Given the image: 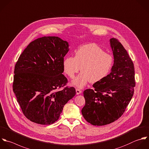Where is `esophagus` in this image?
Returning a JSON list of instances; mask_svg holds the SVG:
<instances>
[{
    "mask_svg": "<svg viewBox=\"0 0 149 149\" xmlns=\"http://www.w3.org/2000/svg\"><path fill=\"white\" fill-rule=\"evenodd\" d=\"M76 93H77V95H79V94H80V93H82V91L80 90V89H78V88H77V89H76Z\"/></svg>",
    "mask_w": 149,
    "mask_h": 149,
    "instance_id": "34e87169",
    "label": "esophagus"
}]
</instances>
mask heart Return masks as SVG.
Wrapping results in <instances>:
<instances>
[{"label":"heart","instance_id":"obj_1","mask_svg":"<svg viewBox=\"0 0 149 149\" xmlns=\"http://www.w3.org/2000/svg\"><path fill=\"white\" fill-rule=\"evenodd\" d=\"M113 57L95 44L85 45L75 53V56L65 57L63 63L64 73L74 78L81 69L82 72L72 81L78 88L84 87L91 81L96 83L104 79L110 72Z\"/></svg>","mask_w":149,"mask_h":149}]
</instances>
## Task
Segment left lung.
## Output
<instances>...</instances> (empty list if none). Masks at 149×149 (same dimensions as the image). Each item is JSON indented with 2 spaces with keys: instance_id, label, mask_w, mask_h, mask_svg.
<instances>
[{
  "instance_id": "8db88e82",
  "label": "left lung",
  "mask_w": 149,
  "mask_h": 149,
  "mask_svg": "<svg viewBox=\"0 0 149 149\" xmlns=\"http://www.w3.org/2000/svg\"><path fill=\"white\" fill-rule=\"evenodd\" d=\"M114 55L111 72L104 79L84 91L85 105L82 114L93 125L102 126L120 118L125 112L135 86L134 63L121 43L116 38L110 39Z\"/></svg>"
}]
</instances>
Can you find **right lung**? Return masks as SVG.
I'll list each match as a JSON object with an SVG mask.
<instances>
[{"label": "right lung", "mask_w": 149, "mask_h": 149, "mask_svg": "<svg viewBox=\"0 0 149 149\" xmlns=\"http://www.w3.org/2000/svg\"><path fill=\"white\" fill-rule=\"evenodd\" d=\"M68 43L57 36L31 42L14 67L13 90L24 115L32 122L50 125L58 120L64 105L76 94L66 86L64 57Z\"/></svg>", "instance_id": "add662e5"}]
</instances>
